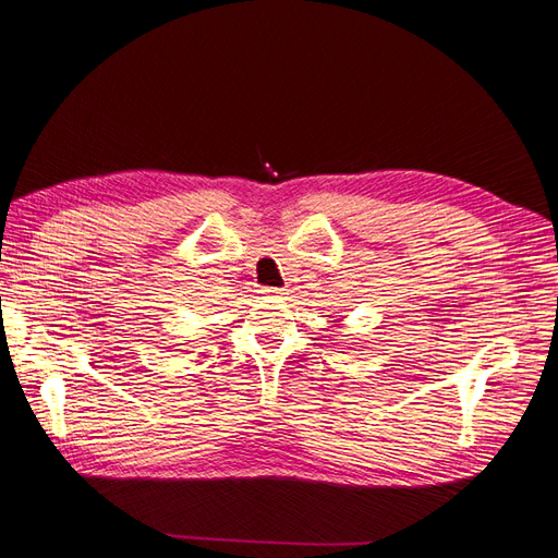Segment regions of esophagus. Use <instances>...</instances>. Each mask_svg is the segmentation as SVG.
<instances>
[{"label":"esophagus","instance_id":"34e87169","mask_svg":"<svg viewBox=\"0 0 558 558\" xmlns=\"http://www.w3.org/2000/svg\"><path fill=\"white\" fill-rule=\"evenodd\" d=\"M260 295H265V298H279V295H283V291L281 289H269V286H265V289H260Z\"/></svg>","mask_w":558,"mask_h":558}]
</instances>
